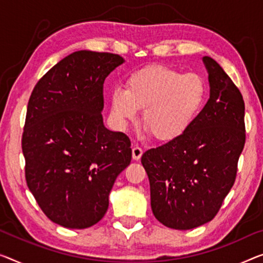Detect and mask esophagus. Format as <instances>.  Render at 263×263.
I'll list each match as a JSON object with an SVG mask.
<instances>
[{"mask_svg": "<svg viewBox=\"0 0 263 263\" xmlns=\"http://www.w3.org/2000/svg\"><path fill=\"white\" fill-rule=\"evenodd\" d=\"M143 155V150L142 147H139L138 145H136V146H133L132 148V158L135 160H139L140 157Z\"/></svg>", "mask_w": 263, "mask_h": 263, "instance_id": "esophagus-1", "label": "esophagus"}]
</instances>
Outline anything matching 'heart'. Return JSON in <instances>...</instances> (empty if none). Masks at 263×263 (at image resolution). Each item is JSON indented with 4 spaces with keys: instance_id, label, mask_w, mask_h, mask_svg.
<instances>
[{
    "instance_id": "b5f03b06",
    "label": "heart",
    "mask_w": 263,
    "mask_h": 263,
    "mask_svg": "<svg viewBox=\"0 0 263 263\" xmlns=\"http://www.w3.org/2000/svg\"><path fill=\"white\" fill-rule=\"evenodd\" d=\"M125 89L111 93V109L125 126L143 111V125L159 142L181 137L193 124L205 99V84L195 73L183 74L165 65H150L133 72Z\"/></svg>"
}]
</instances>
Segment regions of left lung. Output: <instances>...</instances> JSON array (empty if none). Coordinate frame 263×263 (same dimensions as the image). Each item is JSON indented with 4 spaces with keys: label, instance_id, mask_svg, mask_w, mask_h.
Segmentation results:
<instances>
[{
    "label": "left lung",
    "instance_id": "obj_1",
    "mask_svg": "<svg viewBox=\"0 0 263 263\" xmlns=\"http://www.w3.org/2000/svg\"><path fill=\"white\" fill-rule=\"evenodd\" d=\"M203 61L210 84L205 106L181 137L142 156L152 213L178 230L194 229L216 216L236 179L246 143L240 89L214 59Z\"/></svg>",
    "mask_w": 263,
    "mask_h": 263
}]
</instances>
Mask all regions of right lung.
<instances>
[{"label":"right lung","mask_w":263,"mask_h":263,"mask_svg":"<svg viewBox=\"0 0 263 263\" xmlns=\"http://www.w3.org/2000/svg\"><path fill=\"white\" fill-rule=\"evenodd\" d=\"M118 54L78 50L50 68L30 94L22 152L26 182L50 221L85 229L108 208L116 178L132 158L130 138L104 126V81Z\"/></svg>","instance_id":"obj_1"}]
</instances>
